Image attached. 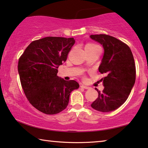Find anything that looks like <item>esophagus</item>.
<instances>
[{"mask_svg": "<svg viewBox=\"0 0 148 148\" xmlns=\"http://www.w3.org/2000/svg\"><path fill=\"white\" fill-rule=\"evenodd\" d=\"M80 87H81V88H84V89H89V88H90V87L88 86H85V85H81Z\"/></svg>", "mask_w": 148, "mask_h": 148, "instance_id": "obj_1", "label": "esophagus"}]
</instances>
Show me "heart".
Here are the masks:
<instances>
[{"instance_id": "b5f03b06", "label": "heart", "mask_w": 148, "mask_h": 148, "mask_svg": "<svg viewBox=\"0 0 148 148\" xmlns=\"http://www.w3.org/2000/svg\"><path fill=\"white\" fill-rule=\"evenodd\" d=\"M98 47V46H97V45L95 44H93V43H87V44L85 45L84 49H86L89 48H92V47Z\"/></svg>"}]
</instances>
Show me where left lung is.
Returning <instances> with one entry per match:
<instances>
[{
	"label": "left lung",
	"instance_id": "obj_1",
	"mask_svg": "<svg viewBox=\"0 0 148 148\" xmlns=\"http://www.w3.org/2000/svg\"><path fill=\"white\" fill-rule=\"evenodd\" d=\"M92 40L103 45L104 54L99 70L106 76L103 92L97 89L99 97L91 107L107 113L120 107L130 95L136 82V66L132 50L125 43L110 35H91Z\"/></svg>",
	"mask_w": 148,
	"mask_h": 148
}]
</instances>
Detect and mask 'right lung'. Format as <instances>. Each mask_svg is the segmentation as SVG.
I'll return each mask as SVG.
<instances>
[{"label": "right lung", "instance_id": "1", "mask_svg": "<svg viewBox=\"0 0 148 148\" xmlns=\"http://www.w3.org/2000/svg\"><path fill=\"white\" fill-rule=\"evenodd\" d=\"M74 43L73 37H44L31 43L18 60L25 95L35 109L47 115L65 109L70 93L79 88L76 81H66L57 75Z\"/></svg>", "mask_w": 148, "mask_h": 148}]
</instances>
